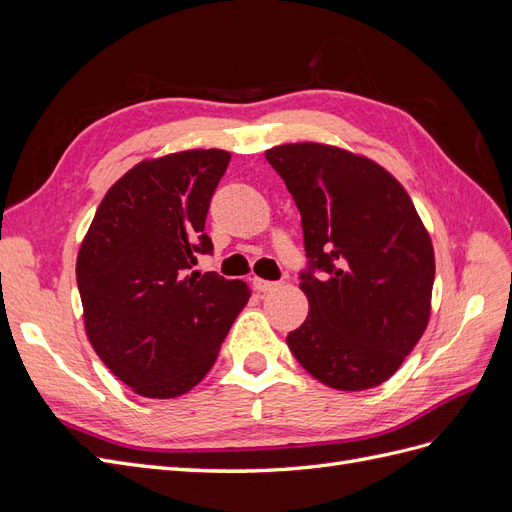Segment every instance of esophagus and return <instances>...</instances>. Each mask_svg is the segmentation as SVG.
Listing matches in <instances>:
<instances>
[{
  "label": "esophagus",
  "mask_w": 512,
  "mask_h": 512,
  "mask_svg": "<svg viewBox=\"0 0 512 512\" xmlns=\"http://www.w3.org/2000/svg\"><path fill=\"white\" fill-rule=\"evenodd\" d=\"M254 286L258 292H271L280 286V282H267V280H260V277H254Z\"/></svg>",
  "instance_id": "1"
}]
</instances>
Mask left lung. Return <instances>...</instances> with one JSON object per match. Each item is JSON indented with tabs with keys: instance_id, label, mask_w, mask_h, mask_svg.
I'll list each match as a JSON object with an SVG mask.
<instances>
[{
	"instance_id": "left-lung-1",
	"label": "left lung",
	"mask_w": 512,
	"mask_h": 512,
	"mask_svg": "<svg viewBox=\"0 0 512 512\" xmlns=\"http://www.w3.org/2000/svg\"><path fill=\"white\" fill-rule=\"evenodd\" d=\"M301 213L309 316L286 342L337 391L389 380L425 333L436 260L408 192L350 151L280 145L265 153Z\"/></svg>"
}]
</instances>
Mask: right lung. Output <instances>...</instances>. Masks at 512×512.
I'll list each match as a JSON object with an SVG mask.
<instances>
[{"instance_id":"right-lung-1","label":"right lung","mask_w":512,"mask_h":512,"mask_svg":"<svg viewBox=\"0 0 512 512\" xmlns=\"http://www.w3.org/2000/svg\"><path fill=\"white\" fill-rule=\"evenodd\" d=\"M230 153L192 149L136 164L106 192L76 258L85 329L104 365L151 399L188 393L218 359L250 288L215 271L211 196Z\"/></svg>"}]
</instances>
